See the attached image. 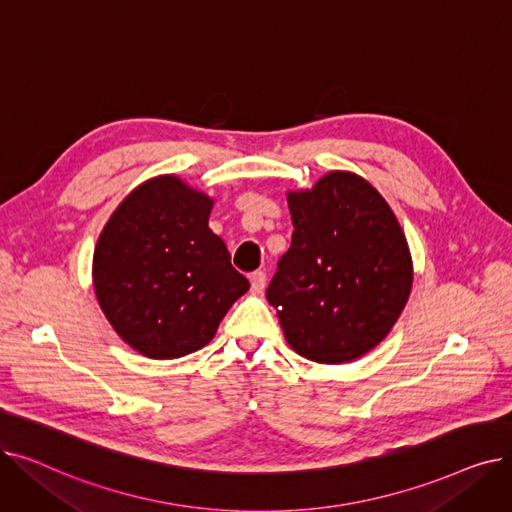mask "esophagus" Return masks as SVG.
I'll list each match as a JSON object with an SVG mask.
<instances>
[{
	"label": "esophagus",
	"mask_w": 512,
	"mask_h": 512,
	"mask_svg": "<svg viewBox=\"0 0 512 512\" xmlns=\"http://www.w3.org/2000/svg\"><path fill=\"white\" fill-rule=\"evenodd\" d=\"M265 274L263 272H253L251 274V290L255 292V294H261L263 292V288H265Z\"/></svg>",
	"instance_id": "esophagus-1"
}]
</instances>
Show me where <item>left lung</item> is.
I'll use <instances>...</instances> for the list:
<instances>
[{
  "mask_svg": "<svg viewBox=\"0 0 512 512\" xmlns=\"http://www.w3.org/2000/svg\"><path fill=\"white\" fill-rule=\"evenodd\" d=\"M288 207L292 242L265 297L299 355L353 361L386 338L409 301L407 238L384 197L351 172L288 193Z\"/></svg>",
  "mask_w": 512,
  "mask_h": 512,
  "instance_id": "obj_1",
  "label": "left lung"
}]
</instances>
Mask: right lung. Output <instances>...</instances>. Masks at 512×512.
<instances>
[{
    "instance_id": "add662e5",
    "label": "right lung",
    "mask_w": 512,
    "mask_h": 512,
    "mask_svg": "<svg viewBox=\"0 0 512 512\" xmlns=\"http://www.w3.org/2000/svg\"><path fill=\"white\" fill-rule=\"evenodd\" d=\"M211 205L176 176H159L134 188L97 240V301L120 338L145 357L199 351L249 290L224 240L207 226Z\"/></svg>"
}]
</instances>
